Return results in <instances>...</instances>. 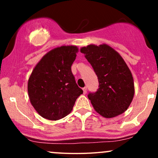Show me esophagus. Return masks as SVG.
Listing matches in <instances>:
<instances>
[{"label": "esophagus", "instance_id": "obj_1", "mask_svg": "<svg viewBox=\"0 0 158 158\" xmlns=\"http://www.w3.org/2000/svg\"><path fill=\"white\" fill-rule=\"evenodd\" d=\"M82 90H83V93H84V94H85L87 93V88H86V87L83 88Z\"/></svg>", "mask_w": 158, "mask_h": 158}]
</instances>
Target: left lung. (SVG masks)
I'll use <instances>...</instances> for the list:
<instances>
[{"label":"left lung","instance_id":"left-lung-1","mask_svg":"<svg viewBox=\"0 0 158 158\" xmlns=\"http://www.w3.org/2000/svg\"><path fill=\"white\" fill-rule=\"evenodd\" d=\"M99 81V88L88 99L97 113L112 118L128 109L135 94L131 70L119 54L107 44L88 45L81 48Z\"/></svg>","mask_w":158,"mask_h":158}]
</instances>
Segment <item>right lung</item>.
Returning a JSON list of instances; mask_svg holds the SVG:
<instances>
[{"instance_id": "1", "label": "right lung", "mask_w": 158, "mask_h": 158, "mask_svg": "<svg viewBox=\"0 0 158 158\" xmlns=\"http://www.w3.org/2000/svg\"><path fill=\"white\" fill-rule=\"evenodd\" d=\"M77 46H61L50 50L36 64L28 80L29 97L39 115L58 120L70 113L83 90L71 71Z\"/></svg>"}]
</instances>
